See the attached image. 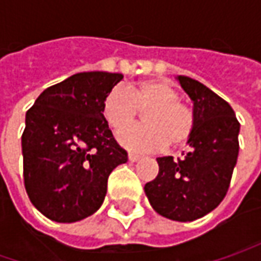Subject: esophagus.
<instances>
[{"label":"esophagus","mask_w":261,"mask_h":261,"mask_svg":"<svg viewBox=\"0 0 261 261\" xmlns=\"http://www.w3.org/2000/svg\"><path fill=\"white\" fill-rule=\"evenodd\" d=\"M127 158H129V161H132V163H135V161H138V160H141V156L136 155V154H129Z\"/></svg>","instance_id":"esophagus-1"}]
</instances>
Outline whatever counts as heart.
I'll use <instances>...</instances> for the list:
<instances>
[{"instance_id": "heart-1", "label": "heart", "mask_w": 261, "mask_h": 261, "mask_svg": "<svg viewBox=\"0 0 261 261\" xmlns=\"http://www.w3.org/2000/svg\"><path fill=\"white\" fill-rule=\"evenodd\" d=\"M178 91L163 80H146L134 86L112 88L103 103V116L119 129L117 142L130 151H161L168 144H185L195 130V113L178 100ZM139 111H146L145 125L123 128Z\"/></svg>"}]
</instances>
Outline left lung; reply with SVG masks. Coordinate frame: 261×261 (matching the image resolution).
Instances as JSON below:
<instances>
[{"label": "left lung", "mask_w": 261, "mask_h": 261, "mask_svg": "<svg viewBox=\"0 0 261 261\" xmlns=\"http://www.w3.org/2000/svg\"><path fill=\"white\" fill-rule=\"evenodd\" d=\"M193 101L195 130L181 158L160 156L158 175L145 185L154 211L178 222L212 212L225 197L238 158L240 123L232 107L202 83L177 76Z\"/></svg>", "instance_id": "1"}]
</instances>
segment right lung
Listing matches in <instances>:
<instances>
[{"instance_id": "right-lung-1", "label": "right lung", "mask_w": 261, "mask_h": 261, "mask_svg": "<svg viewBox=\"0 0 261 261\" xmlns=\"http://www.w3.org/2000/svg\"><path fill=\"white\" fill-rule=\"evenodd\" d=\"M122 74L80 72L46 88L25 113L23 177L30 202L55 222L93 215L107 193V178L127 152L103 116L107 93Z\"/></svg>"}]
</instances>
